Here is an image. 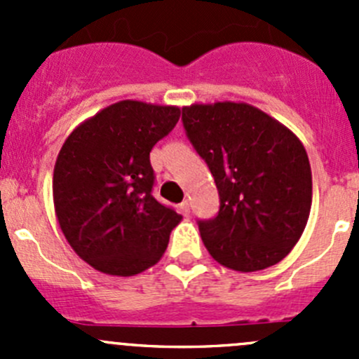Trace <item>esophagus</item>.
<instances>
[{"mask_svg":"<svg viewBox=\"0 0 359 359\" xmlns=\"http://www.w3.org/2000/svg\"><path fill=\"white\" fill-rule=\"evenodd\" d=\"M180 210H182V213L184 215H187V213H189V201H182L180 203Z\"/></svg>","mask_w":359,"mask_h":359,"instance_id":"34e87169","label":"esophagus"}]
</instances>
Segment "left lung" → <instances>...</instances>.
I'll list each match as a JSON object with an SVG mask.
<instances>
[{"label":"left lung","mask_w":359,"mask_h":359,"mask_svg":"<svg viewBox=\"0 0 359 359\" xmlns=\"http://www.w3.org/2000/svg\"><path fill=\"white\" fill-rule=\"evenodd\" d=\"M182 123L219 191L217 217L198 220L210 255L241 273L285 259L306 229L313 201L302 142L245 102L193 104L182 107Z\"/></svg>","instance_id":"1"}]
</instances>
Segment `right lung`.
<instances>
[{
    "instance_id": "1",
    "label": "right lung",
    "mask_w": 359,
    "mask_h": 359,
    "mask_svg": "<svg viewBox=\"0 0 359 359\" xmlns=\"http://www.w3.org/2000/svg\"><path fill=\"white\" fill-rule=\"evenodd\" d=\"M175 106L121 100L76 126L53 168V205L72 250L93 269L133 276L158 262L182 215L153 196L149 153Z\"/></svg>"
}]
</instances>
